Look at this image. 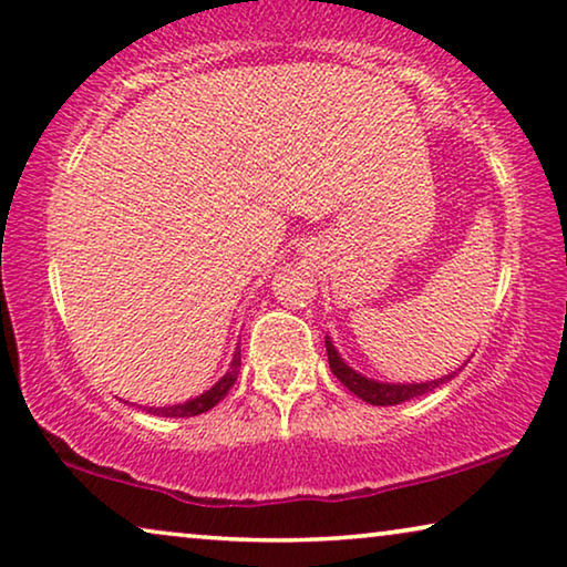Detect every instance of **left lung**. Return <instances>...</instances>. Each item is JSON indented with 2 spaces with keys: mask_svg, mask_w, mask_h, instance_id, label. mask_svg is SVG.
Returning <instances> with one entry per match:
<instances>
[{
  "mask_svg": "<svg viewBox=\"0 0 567 567\" xmlns=\"http://www.w3.org/2000/svg\"><path fill=\"white\" fill-rule=\"evenodd\" d=\"M327 354H329V368H332L334 378L342 382V385L354 393L357 398H362L364 403L370 405H398V403H405V400H413L423 393H431L443 382H449L451 378H456L458 372H451V374H443L439 380H431V382H415V385H395V382H378V380H370L364 378V374L354 372L350 364H347L339 352L334 350L332 339L327 337Z\"/></svg>",
  "mask_w": 567,
  "mask_h": 567,
  "instance_id": "8db88e82",
  "label": "left lung"
}]
</instances>
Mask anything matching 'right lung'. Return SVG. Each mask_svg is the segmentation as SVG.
I'll return each mask as SVG.
<instances>
[{
  "label": "right lung",
  "mask_w": 567,
  "mask_h": 567,
  "mask_svg": "<svg viewBox=\"0 0 567 567\" xmlns=\"http://www.w3.org/2000/svg\"><path fill=\"white\" fill-rule=\"evenodd\" d=\"M238 372H240V350H235L233 354V362H230V370L223 374L220 380L215 382L210 390H205L203 395H197L193 400H187V403H179V405H169V408H150L146 413H154V415H162V417H189V415H199V413H207L210 408H215L220 400L228 395V390L233 388V382L238 380Z\"/></svg>",
  "instance_id": "right-lung-1"
}]
</instances>
